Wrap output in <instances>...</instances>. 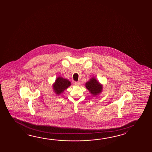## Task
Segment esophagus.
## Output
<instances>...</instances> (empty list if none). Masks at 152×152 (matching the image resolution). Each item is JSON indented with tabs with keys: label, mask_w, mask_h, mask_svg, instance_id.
I'll use <instances>...</instances> for the list:
<instances>
[{
	"label": "esophagus",
	"mask_w": 152,
	"mask_h": 152,
	"mask_svg": "<svg viewBox=\"0 0 152 152\" xmlns=\"http://www.w3.org/2000/svg\"><path fill=\"white\" fill-rule=\"evenodd\" d=\"M80 82H75V83H74V84L76 85V86H80Z\"/></svg>",
	"instance_id": "1"
}]
</instances>
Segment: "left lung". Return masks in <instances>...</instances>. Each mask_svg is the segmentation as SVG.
I'll list each match as a JSON object with an SVG mask.
<instances>
[{"label":"left lung","instance_id":"1","mask_svg":"<svg viewBox=\"0 0 152 152\" xmlns=\"http://www.w3.org/2000/svg\"><path fill=\"white\" fill-rule=\"evenodd\" d=\"M85 87L93 96L99 95L103 91V85L95 77H92L85 83Z\"/></svg>","mask_w":152,"mask_h":152}]
</instances>
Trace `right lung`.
Wrapping results in <instances>:
<instances>
[{
	"label": "right lung",
	"mask_w": 152,
	"mask_h": 152,
	"mask_svg": "<svg viewBox=\"0 0 152 152\" xmlns=\"http://www.w3.org/2000/svg\"><path fill=\"white\" fill-rule=\"evenodd\" d=\"M71 85L69 80L62 77H58L52 84V88L53 92L57 95H60Z\"/></svg>",
	"instance_id": "add662e5"
}]
</instances>
